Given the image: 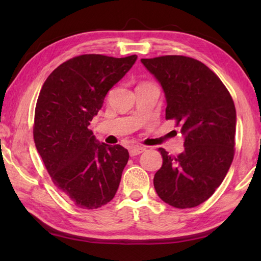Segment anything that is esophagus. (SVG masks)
I'll return each instance as SVG.
<instances>
[{
  "instance_id": "1",
  "label": "esophagus",
  "mask_w": 261,
  "mask_h": 261,
  "mask_svg": "<svg viewBox=\"0 0 261 261\" xmlns=\"http://www.w3.org/2000/svg\"><path fill=\"white\" fill-rule=\"evenodd\" d=\"M145 151L144 147L141 146H134L130 148V155L131 156H136V155H139L140 153H143Z\"/></svg>"
}]
</instances>
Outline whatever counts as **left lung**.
Masks as SVG:
<instances>
[{
    "mask_svg": "<svg viewBox=\"0 0 261 261\" xmlns=\"http://www.w3.org/2000/svg\"><path fill=\"white\" fill-rule=\"evenodd\" d=\"M160 83L166 118L184 136L177 156L159 148L162 167L154 175L158 196L176 208L202 204L226 177L235 153L236 109L220 78L200 61L179 55L141 59Z\"/></svg>",
    "mask_w": 261,
    "mask_h": 261,
    "instance_id": "1",
    "label": "left lung"
}]
</instances>
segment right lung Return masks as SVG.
<instances>
[{"label": "right lung", "instance_id": "1", "mask_svg": "<svg viewBox=\"0 0 261 261\" xmlns=\"http://www.w3.org/2000/svg\"><path fill=\"white\" fill-rule=\"evenodd\" d=\"M137 55H81L53 71L39 94L34 143L51 180L74 205L94 210L113 199L129 160L121 145L99 143L90 122Z\"/></svg>", "mask_w": 261, "mask_h": 261}]
</instances>
